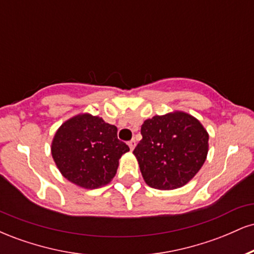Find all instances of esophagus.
Masks as SVG:
<instances>
[{"mask_svg": "<svg viewBox=\"0 0 254 254\" xmlns=\"http://www.w3.org/2000/svg\"><path fill=\"white\" fill-rule=\"evenodd\" d=\"M129 147H130V149L131 150H133V148H135V145H136V141L135 139H131V141H129Z\"/></svg>", "mask_w": 254, "mask_h": 254, "instance_id": "obj_1", "label": "esophagus"}]
</instances>
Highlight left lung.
Masks as SVG:
<instances>
[{
  "label": "left lung",
  "instance_id": "1",
  "mask_svg": "<svg viewBox=\"0 0 254 254\" xmlns=\"http://www.w3.org/2000/svg\"><path fill=\"white\" fill-rule=\"evenodd\" d=\"M141 133L133 155L144 182L157 190H174L188 184L208 155V132L189 113L154 116L144 121Z\"/></svg>",
  "mask_w": 254,
  "mask_h": 254
}]
</instances>
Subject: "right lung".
<instances>
[{
    "label": "right lung",
    "mask_w": 254,
    "mask_h": 254,
    "mask_svg": "<svg viewBox=\"0 0 254 254\" xmlns=\"http://www.w3.org/2000/svg\"><path fill=\"white\" fill-rule=\"evenodd\" d=\"M130 148L117 137V127L97 116H75L55 133L51 154L62 176L84 189L106 185L117 173Z\"/></svg>",
    "instance_id": "right-lung-1"
}]
</instances>
